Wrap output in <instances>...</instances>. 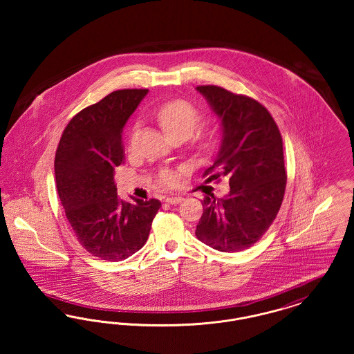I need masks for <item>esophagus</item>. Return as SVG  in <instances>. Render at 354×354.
<instances>
[{
	"label": "esophagus",
	"instance_id": "esophagus-1",
	"mask_svg": "<svg viewBox=\"0 0 354 354\" xmlns=\"http://www.w3.org/2000/svg\"><path fill=\"white\" fill-rule=\"evenodd\" d=\"M165 202L169 203V204H179V203L183 202V198L180 196H169L165 199Z\"/></svg>",
	"mask_w": 354,
	"mask_h": 354
}]
</instances>
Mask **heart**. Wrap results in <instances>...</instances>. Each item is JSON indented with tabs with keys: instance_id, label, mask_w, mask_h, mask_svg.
<instances>
[{
	"instance_id": "b5f03b06",
	"label": "heart",
	"mask_w": 354,
	"mask_h": 354,
	"mask_svg": "<svg viewBox=\"0 0 354 354\" xmlns=\"http://www.w3.org/2000/svg\"><path fill=\"white\" fill-rule=\"evenodd\" d=\"M155 117L165 131L174 139L188 138L202 122V113L199 109L185 100H171L162 103L156 109ZM219 139V130L214 127L202 129L195 135V142L203 150L214 147ZM178 179L179 175L174 169H163L159 172V182L165 187H174L178 183Z\"/></svg>"
}]
</instances>
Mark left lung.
<instances>
[{"mask_svg":"<svg viewBox=\"0 0 354 354\" xmlns=\"http://www.w3.org/2000/svg\"><path fill=\"white\" fill-rule=\"evenodd\" d=\"M196 90L209 102L223 127L215 163L203 176L230 178V194L203 201L196 237L221 252H240L261 239L276 218L286 192L283 138L270 111L251 97L220 86Z\"/></svg>","mask_w":354,"mask_h":354,"instance_id":"1","label":"left lung"}]
</instances>
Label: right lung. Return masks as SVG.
Returning a JSON list of instances; mask_svg holds the SVG:
<instances>
[{
	"mask_svg": "<svg viewBox=\"0 0 354 354\" xmlns=\"http://www.w3.org/2000/svg\"><path fill=\"white\" fill-rule=\"evenodd\" d=\"M147 88H123L70 119L58 143L54 169L59 201L77 240L102 260L120 261L147 241L162 203L120 201L114 180L124 163L122 130Z\"/></svg>",
	"mask_w": 354,
	"mask_h": 354,
	"instance_id": "obj_1",
	"label": "right lung"
}]
</instances>
